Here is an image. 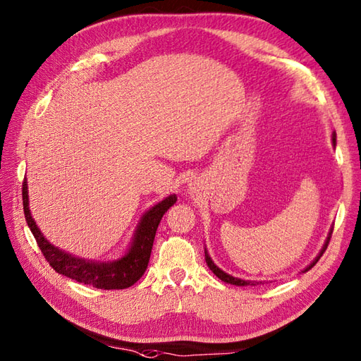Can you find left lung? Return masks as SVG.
Wrapping results in <instances>:
<instances>
[{"label": "left lung", "instance_id": "8db88e82", "mask_svg": "<svg viewBox=\"0 0 361 361\" xmlns=\"http://www.w3.org/2000/svg\"><path fill=\"white\" fill-rule=\"evenodd\" d=\"M332 144L336 145L337 144V136H336V133H332ZM331 233H332V228L329 230V233H328V237H326V240H324V243H323V247H322V250H320V252L317 254V257H315L310 265H307L302 272H306L307 269H311L315 263H317V260L322 257V254L324 252V250H326V247H328V243H329V239H331ZM205 262H207V265H208V268L214 272V274L222 280V282H225V283H230V285H235V286H256V285H263V283H268V282H265V280H260V282H257V280H243V279H237V277H233V276H230L228 274V272H225V271H222L221 268H219L216 263L213 262V259L209 257V254H208V251H207V248H205Z\"/></svg>", "mask_w": 361, "mask_h": 361}]
</instances>
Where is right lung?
<instances>
[{"label": "right lung", "instance_id": "add662e5", "mask_svg": "<svg viewBox=\"0 0 361 361\" xmlns=\"http://www.w3.org/2000/svg\"><path fill=\"white\" fill-rule=\"evenodd\" d=\"M176 200H178V196L170 195L145 211L140 217L133 239H131L130 247L124 256L116 260L105 262L89 260L73 256V254L55 247L54 243H50L44 237L29 208L27 179H24L23 182V207L25 222H27L41 252L50 263V267L58 274L73 279L79 283L92 285L98 289H126L135 285L144 276L148 260H150L157 226H159L161 219L166 213V209L173 207Z\"/></svg>", "mask_w": 361, "mask_h": 361}]
</instances>
